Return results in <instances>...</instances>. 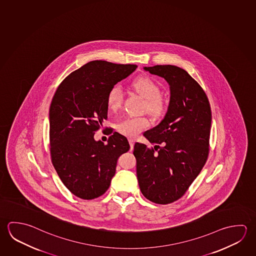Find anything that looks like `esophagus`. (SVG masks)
I'll return each mask as SVG.
<instances>
[{
    "instance_id": "1",
    "label": "esophagus",
    "mask_w": 256,
    "mask_h": 256,
    "mask_svg": "<svg viewBox=\"0 0 256 256\" xmlns=\"http://www.w3.org/2000/svg\"><path fill=\"white\" fill-rule=\"evenodd\" d=\"M128 143H130V149L132 150L134 148V139H128Z\"/></svg>"
}]
</instances>
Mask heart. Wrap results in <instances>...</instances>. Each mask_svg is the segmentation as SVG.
I'll return each instance as SVG.
<instances>
[{"label": "heart", "mask_w": 256, "mask_h": 256, "mask_svg": "<svg viewBox=\"0 0 256 256\" xmlns=\"http://www.w3.org/2000/svg\"><path fill=\"white\" fill-rule=\"evenodd\" d=\"M133 87L146 100V107L150 113L159 115L162 112L164 105L159 96L160 88L152 78L141 76L133 82ZM123 90L118 84L110 88L107 96V102L110 110H117L122 102ZM149 125L148 118L143 117H128L118 124V132L126 136L133 138Z\"/></svg>", "instance_id": "b5f03b06"}]
</instances>
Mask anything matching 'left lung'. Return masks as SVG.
<instances>
[{
	"label": "left lung",
	"instance_id": "8db88e82",
	"mask_svg": "<svg viewBox=\"0 0 256 256\" xmlns=\"http://www.w3.org/2000/svg\"><path fill=\"white\" fill-rule=\"evenodd\" d=\"M170 86L166 116L144 133L150 143H136V176L144 197L169 204L182 197L200 174L208 156L210 105L204 90L182 68L166 64L144 68Z\"/></svg>",
	"mask_w": 256,
	"mask_h": 256
}]
</instances>
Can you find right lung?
I'll return each mask as SVG.
<instances>
[{
	"instance_id": "add662e5",
	"label": "right lung",
	"mask_w": 256,
	"mask_h": 256,
	"mask_svg": "<svg viewBox=\"0 0 256 256\" xmlns=\"http://www.w3.org/2000/svg\"><path fill=\"white\" fill-rule=\"evenodd\" d=\"M136 64L102 60L71 72L54 94L50 108L51 160L64 186L82 200H94L108 190L118 158L130 150L126 136L114 132L108 143L94 139L108 118L110 88L131 74Z\"/></svg>"
}]
</instances>
